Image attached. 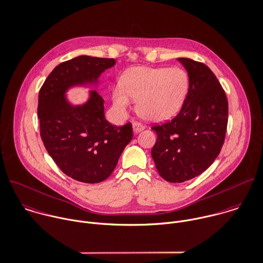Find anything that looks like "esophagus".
Here are the masks:
<instances>
[{"mask_svg":"<svg viewBox=\"0 0 263 263\" xmlns=\"http://www.w3.org/2000/svg\"><path fill=\"white\" fill-rule=\"evenodd\" d=\"M132 127H133V132H134L135 134H137V133H139V132H141L142 130L145 129V127H144L142 124L137 123V122H134V123L132 124Z\"/></svg>","mask_w":263,"mask_h":263,"instance_id":"1","label":"esophagus"}]
</instances>
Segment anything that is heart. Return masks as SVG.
Masks as SVG:
<instances>
[{
  "label": "heart",
  "mask_w": 263,
  "mask_h": 263,
  "mask_svg": "<svg viewBox=\"0 0 263 263\" xmlns=\"http://www.w3.org/2000/svg\"><path fill=\"white\" fill-rule=\"evenodd\" d=\"M190 89L187 72L180 67H132L124 72L121 86L114 88L111 99L120 112L126 111L131 98L137 112L153 122H164L182 108Z\"/></svg>",
  "instance_id": "1"
}]
</instances>
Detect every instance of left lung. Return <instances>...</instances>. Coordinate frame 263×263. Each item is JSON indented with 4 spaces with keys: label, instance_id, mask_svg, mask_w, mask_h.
Listing matches in <instances>:
<instances>
[{
    "label": "left lung",
    "instance_id": "8db88e82",
    "mask_svg": "<svg viewBox=\"0 0 263 263\" xmlns=\"http://www.w3.org/2000/svg\"><path fill=\"white\" fill-rule=\"evenodd\" d=\"M190 78L186 100L171 121L152 129V149L159 174L169 182H184L206 171L223 145L229 103L213 71L204 63L177 58Z\"/></svg>",
    "mask_w": 263,
    "mask_h": 263
}]
</instances>
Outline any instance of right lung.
Here are the masks:
<instances>
[{
    "mask_svg": "<svg viewBox=\"0 0 263 263\" xmlns=\"http://www.w3.org/2000/svg\"><path fill=\"white\" fill-rule=\"evenodd\" d=\"M115 64L112 58L74 57L57 65L39 92L44 145L60 170L81 182L105 180L133 136L130 123L117 127L105 119L104 100L97 92L101 74ZM77 86L92 89L79 105L67 96Z\"/></svg>",
    "mask_w": 263,
    "mask_h": 263,
    "instance_id": "1",
    "label": "right lung"
}]
</instances>
